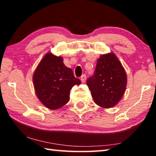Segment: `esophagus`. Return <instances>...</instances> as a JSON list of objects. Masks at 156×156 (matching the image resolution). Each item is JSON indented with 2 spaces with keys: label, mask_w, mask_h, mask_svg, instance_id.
Here are the masks:
<instances>
[{
  "label": "esophagus",
  "mask_w": 156,
  "mask_h": 156,
  "mask_svg": "<svg viewBox=\"0 0 156 156\" xmlns=\"http://www.w3.org/2000/svg\"><path fill=\"white\" fill-rule=\"evenodd\" d=\"M86 80H87L86 74H83V75L81 76V81H82V82L84 83L85 82H86Z\"/></svg>",
  "instance_id": "obj_1"
}]
</instances>
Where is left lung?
<instances>
[{
  "mask_svg": "<svg viewBox=\"0 0 156 156\" xmlns=\"http://www.w3.org/2000/svg\"><path fill=\"white\" fill-rule=\"evenodd\" d=\"M126 83L125 70L114 53L99 57L94 73L87 81L95 103L108 108L120 101L125 92Z\"/></svg>",
  "mask_w": 156,
  "mask_h": 156,
  "instance_id": "left-lung-1",
  "label": "left lung"
}]
</instances>
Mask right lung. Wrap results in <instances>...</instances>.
I'll use <instances>...</instances> for the list:
<instances>
[{"label": "right lung", "instance_id": "add662e5", "mask_svg": "<svg viewBox=\"0 0 156 156\" xmlns=\"http://www.w3.org/2000/svg\"><path fill=\"white\" fill-rule=\"evenodd\" d=\"M33 80L38 99L52 110L65 105L69 99L72 87L81 83L72 70L64 65L62 57L50 52L40 61Z\"/></svg>", "mask_w": 156, "mask_h": 156}]
</instances>
